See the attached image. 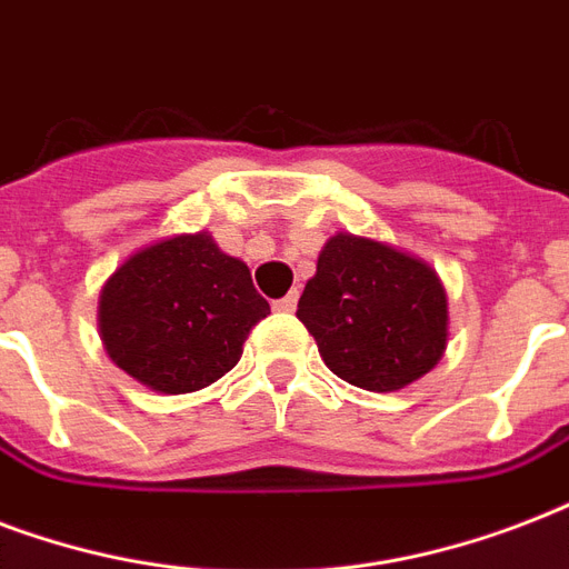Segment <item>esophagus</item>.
Listing matches in <instances>:
<instances>
[{"label":"esophagus","instance_id":"1","mask_svg":"<svg viewBox=\"0 0 569 569\" xmlns=\"http://www.w3.org/2000/svg\"><path fill=\"white\" fill-rule=\"evenodd\" d=\"M295 307H298V289H292V292L286 295V298L274 301L277 312H295Z\"/></svg>","mask_w":569,"mask_h":569}]
</instances>
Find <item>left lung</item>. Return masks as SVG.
I'll use <instances>...</instances> for the list:
<instances>
[{"label": "left lung", "instance_id": "8db88e82", "mask_svg": "<svg viewBox=\"0 0 569 569\" xmlns=\"http://www.w3.org/2000/svg\"><path fill=\"white\" fill-rule=\"evenodd\" d=\"M298 319L330 372L369 392H396L440 363L449 298L428 262L387 241L337 232L303 286Z\"/></svg>", "mask_w": 569, "mask_h": 569}]
</instances>
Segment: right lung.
Wrapping results in <instances>:
<instances>
[{"label": "right lung", "mask_w": 569, "mask_h": 569, "mask_svg": "<svg viewBox=\"0 0 569 569\" xmlns=\"http://www.w3.org/2000/svg\"><path fill=\"white\" fill-rule=\"evenodd\" d=\"M271 307L250 268L206 230L136 250L102 283L97 325L111 363L162 396L209 387L239 363Z\"/></svg>", "instance_id": "1"}]
</instances>
